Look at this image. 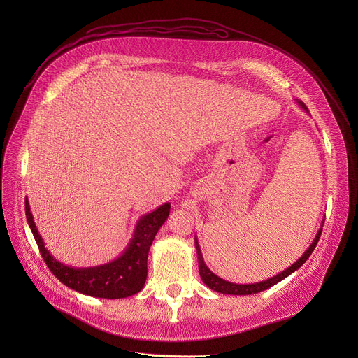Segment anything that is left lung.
<instances>
[{
	"instance_id": "obj_1",
	"label": "left lung",
	"mask_w": 358,
	"mask_h": 358,
	"mask_svg": "<svg viewBox=\"0 0 358 358\" xmlns=\"http://www.w3.org/2000/svg\"><path fill=\"white\" fill-rule=\"evenodd\" d=\"M297 105L306 110L309 112L308 108H306L304 103H301L300 100H297ZM324 222H322V227H323ZM319 228L313 242L310 243V246L304 250V253L301 255V257L292 265L289 266L287 269H285L283 272L278 273L276 276L271 278V279H266V280H262V282H258V283H249V285H239V283H232V282H228L225 279H221L220 276H217L214 272L210 271V268L206 265V262H203V258H202V253H201V248H199V243H198V239L195 236V249H196V257H198V269H199V276L202 279V282L206 283L211 290H215L218 293H224V294H235V296H245V294H253V293H259V292H264L269 287H272L273 285L279 283L280 280H283L285 278H287L289 275H292L294 271H297L306 261H308V258L312 255V252L315 250L317 242H319V238L322 235V229L323 228Z\"/></svg>"
}]
</instances>
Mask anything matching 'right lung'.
Returning <instances> with one entry per match:
<instances>
[{
	"label": "right lung",
	"instance_id": "add662e5",
	"mask_svg": "<svg viewBox=\"0 0 358 358\" xmlns=\"http://www.w3.org/2000/svg\"><path fill=\"white\" fill-rule=\"evenodd\" d=\"M170 202L143 215L137 224L127 248L115 261L93 268H72L55 259L43 243L34 222L29 202L25 198V215L39 252L48 268L65 286L93 297L123 299L138 293L147 279V258L150 246L160 227L170 214Z\"/></svg>",
	"mask_w": 358,
	"mask_h": 358
}]
</instances>
